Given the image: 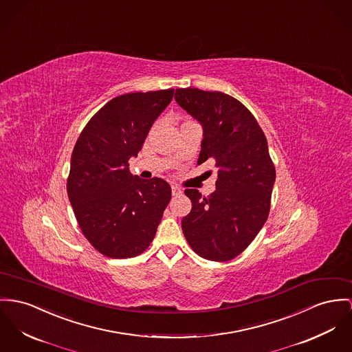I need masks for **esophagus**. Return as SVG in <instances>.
Here are the masks:
<instances>
[{"mask_svg":"<svg viewBox=\"0 0 352 352\" xmlns=\"http://www.w3.org/2000/svg\"><path fill=\"white\" fill-rule=\"evenodd\" d=\"M171 192H173L174 197H177V195H181L184 192V190L181 189L179 186H177V185H173L171 186Z\"/></svg>","mask_w":352,"mask_h":352,"instance_id":"1","label":"esophagus"}]
</instances>
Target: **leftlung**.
Wrapping results in <instances>:
<instances>
[{
	"instance_id": "8db88e82",
	"label": "left lung",
	"mask_w": 352,
	"mask_h": 352,
	"mask_svg": "<svg viewBox=\"0 0 352 352\" xmlns=\"http://www.w3.org/2000/svg\"><path fill=\"white\" fill-rule=\"evenodd\" d=\"M174 99L204 130L198 164L214 160L216 191L186 189L191 210L182 230L192 250L212 261L239 256L264 226L276 171L268 142L250 111L218 91L178 88Z\"/></svg>"
}]
</instances>
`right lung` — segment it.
Segmentation results:
<instances>
[{
    "label": "right lung",
    "instance_id": "obj_1",
    "mask_svg": "<svg viewBox=\"0 0 352 352\" xmlns=\"http://www.w3.org/2000/svg\"><path fill=\"white\" fill-rule=\"evenodd\" d=\"M174 89L124 94L99 109L74 147L68 198L82 234L111 258L135 257L155 237L171 188L129 168Z\"/></svg>",
    "mask_w": 352,
    "mask_h": 352
}]
</instances>
